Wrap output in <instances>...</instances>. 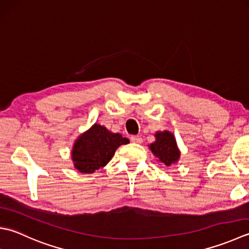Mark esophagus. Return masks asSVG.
I'll return each instance as SVG.
<instances>
[{"label": "esophagus", "instance_id": "esophagus-1", "mask_svg": "<svg viewBox=\"0 0 249 249\" xmlns=\"http://www.w3.org/2000/svg\"><path fill=\"white\" fill-rule=\"evenodd\" d=\"M130 140H131V142H134V143H141V142H142V138H141L140 136H131Z\"/></svg>", "mask_w": 249, "mask_h": 249}]
</instances>
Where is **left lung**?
Wrapping results in <instances>:
<instances>
[{
    "instance_id": "8db88e82",
    "label": "left lung",
    "mask_w": 249,
    "mask_h": 249,
    "mask_svg": "<svg viewBox=\"0 0 249 249\" xmlns=\"http://www.w3.org/2000/svg\"><path fill=\"white\" fill-rule=\"evenodd\" d=\"M155 138L157 140L149 147L154 157L158 158L159 162L163 163L165 166H170L172 164L177 163L180 158V151L174 135L168 130L157 131Z\"/></svg>"
}]
</instances>
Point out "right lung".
Segmentation results:
<instances>
[{
  "label": "right lung",
  "mask_w": 249,
  "mask_h": 249,
  "mask_svg": "<svg viewBox=\"0 0 249 249\" xmlns=\"http://www.w3.org/2000/svg\"><path fill=\"white\" fill-rule=\"evenodd\" d=\"M128 142L129 140L122 135L111 133L105 126L94 124L73 144V164L80 173L92 174L110 162L120 145Z\"/></svg>",
  "instance_id": "right-lung-1"
}]
</instances>
